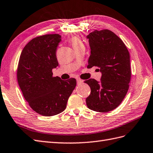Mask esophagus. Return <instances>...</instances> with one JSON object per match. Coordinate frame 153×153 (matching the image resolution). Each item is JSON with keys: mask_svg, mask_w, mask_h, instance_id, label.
<instances>
[{"mask_svg": "<svg viewBox=\"0 0 153 153\" xmlns=\"http://www.w3.org/2000/svg\"><path fill=\"white\" fill-rule=\"evenodd\" d=\"M83 81L82 80V79H77V83L78 85L82 83H83Z\"/></svg>", "mask_w": 153, "mask_h": 153, "instance_id": "34e87169", "label": "esophagus"}]
</instances>
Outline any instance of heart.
Segmentation results:
<instances>
[{"label": "heart", "instance_id": "b5f03b06", "mask_svg": "<svg viewBox=\"0 0 153 153\" xmlns=\"http://www.w3.org/2000/svg\"><path fill=\"white\" fill-rule=\"evenodd\" d=\"M71 44L74 48H76V47L80 46L83 45V43L81 41L80 39L77 37H74L71 39Z\"/></svg>", "mask_w": 153, "mask_h": 153}]
</instances>
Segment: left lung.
Segmentation results:
<instances>
[{"label": "left lung", "mask_w": 153, "mask_h": 153, "mask_svg": "<svg viewBox=\"0 0 153 153\" xmlns=\"http://www.w3.org/2000/svg\"><path fill=\"white\" fill-rule=\"evenodd\" d=\"M87 38L91 47L87 68L97 66L102 76L100 81H85L91 89L86 103L91 110L107 112L118 107L127 93L130 55L122 40L111 30H94Z\"/></svg>", "instance_id": "8db88e82"}]
</instances>
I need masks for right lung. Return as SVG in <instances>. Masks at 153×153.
Masks as SVG:
<instances>
[{
  "mask_svg": "<svg viewBox=\"0 0 153 153\" xmlns=\"http://www.w3.org/2000/svg\"><path fill=\"white\" fill-rule=\"evenodd\" d=\"M59 34H47L32 39L23 48L17 67V81L23 96L38 114H59L76 86L74 78L64 81L53 77L59 65L56 51L61 41Z\"/></svg>",
  "mask_w": 153,
  "mask_h": 153,
  "instance_id": "add662e5",
  "label": "right lung"
}]
</instances>
